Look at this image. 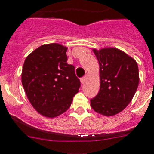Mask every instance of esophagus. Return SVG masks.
<instances>
[{
	"label": "esophagus",
	"instance_id": "obj_1",
	"mask_svg": "<svg viewBox=\"0 0 154 154\" xmlns=\"http://www.w3.org/2000/svg\"><path fill=\"white\" fill-rule=\"evenodd\" d=\"M86 79H87V77H86V76H84V77H83V78L80 79V81H81V83H82V84H83V83H85V81H86Z\"/></svg>",
	"mask_w": 154,
	"mask_h": 154
}]
</instances>
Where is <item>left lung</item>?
Listing matches in <instances>:
<instances>
[{
    "label": "left lung",
    "mask_w": 154,
    "mask_h": 154,
    "mask_svg": "<svg viewBox=\"0 0 154 154\" xmlns=\"http://www.w3.org/2000/svg\"><path fill=\"white\" fill-rule=\"evenodd\" d=\"M100 67V90L91 99L92 109L112 116L123 110L131 102L139 83L137 63L117 48L94 49Z\"/></svg>",
    "instance_id": "1"
}]
</instances>
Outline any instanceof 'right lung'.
I'll use <instances>...</instances> for the list:
<instances>
[{
    "instance_id": "1",
    "label": "right lung",
    "mask_w": 154,
    "mask_h": 154,
    "mask_svg": "<svg viewBox=\"0 0 154 154\" xmlns=\"http://www.w3.org/2000/svg\"><path fill=\"white\" fill-rule=\"evenodd\" d=\"M67 48L59 44L41 45L28 56L22 70V85L38 113L55 118L67 111L79 92L80 80L67 63Z\"/></svg>"
}]
</instances>
